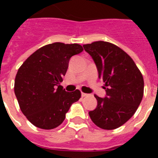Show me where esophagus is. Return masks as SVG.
<instances>
[{"label": "esophagus", "instance_id": "esophagus-1", "mask_svg": "<svg viewBox=\"0 0 158 158\" xmlns=\"http://www.w3.org/2000/svg\"><path fill=\"white\" fill-rule=\"evenodd\" d=\"M81 96H82V97H85V96H88V94H85V93H81Z\"/></svg>", "mask_w": 158, "mask_h": 158}]
</instances>
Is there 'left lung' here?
<instances>
[{"instance_id":"left-lung-1","label":"left lung","mask_w":158,"mask_h":158,"mask_svg":"<svg viewBox=\"0 0 158 158\" xmlns=\"http://www.w3.org/2000/svg\"><path fill=\"white\" fill-rule=\"evenodd\" d=\"M96 63L99 79L105 83L106 96L95 95L97 106L89 112L92 122L103 129H115L135 114L144 94V79L137 66L114 44L96 41L84 45Z\"/></svg>"}]
</instances>
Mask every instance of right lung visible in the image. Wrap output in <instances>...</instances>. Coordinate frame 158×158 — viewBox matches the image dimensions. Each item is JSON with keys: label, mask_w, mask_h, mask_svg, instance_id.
<instances>
[{"label": "right lung", "mask_w": 158, "mask_h": 158, "mask_svg": "<svg viewBox=\"0 0 158 158\" xmlns=\"http://www.w3.org/2000/svg\"><path fill=\"white\" fill-rule=\"evenodd\" d=\"M83 50L79 44L55 42L38 49L19 68L14 92L22 113L32 124L43 129L58 127L71 105L81 97L79 89L67 92L60 83L69 59Z\"/></svg>", "instance_id": "right-lung-1"}]
</instances>
